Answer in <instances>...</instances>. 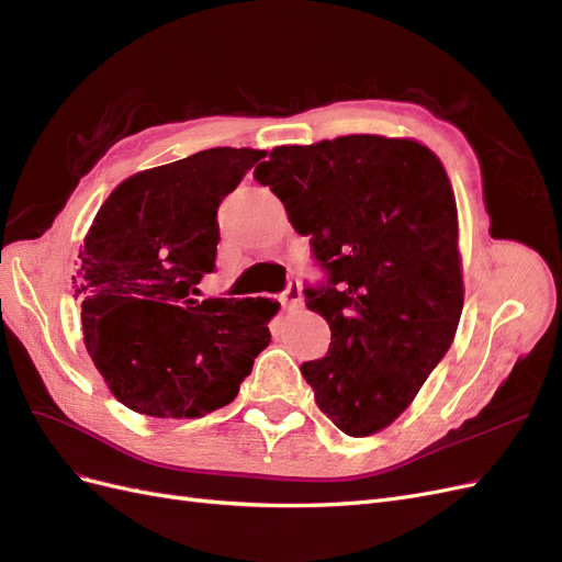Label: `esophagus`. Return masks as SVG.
I'll list each match as a JSON object with an SVG mask.
<instances>
[{
  "label": "esophagus",
  "instance_id": "34e87169",
  "mask_svg": "<svg viewBox=\"0 0 562 562\" xmlns=\"http://www.w3.org/2000/svg\"><path fill=\"white\" fill-rule=\"evenodd\" d=\"M281 304H283V310H288V312L297 310L300 304H302V291H300V285H288V291L281 295Z\"/></svg>",
  "mask_w": 562,
  "mask_h": 562
}]
</instances>
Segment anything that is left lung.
Listing matches in <instances>:
<instances>
[{"label":"left lung","instance_id":"left-lung-1","mask_svg":"<svg viewBox=\"0 0 562 562\" xmlns=\"http://www.w3.org/2000/svg\"><path fill=\"white\" fill-rule=\"evenodd\" d=\"M255 178L328 269V285L304 291L333 333L328 353L300 368L318 407L353 438L386 429L450 349L464 307L443 164L413 138L361 133L274 147Z\"/></svg>","mask_w":562,"mask_h":562}]
</instances>
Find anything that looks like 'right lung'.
<instances>
[{"instance_id":"1","label":"right lung","mask_w":562,"mask_h":562,"mask_svg":"<svg viewBox=\"0 0 562 562\" xmlns=\"http://www.w3.org/2000/svg\"><path fill=\"white\" fill-rule=\"evenodd\" d=\"M262 157V149L213 147L133 173L83 236L72 277L83 345L131 411L209 415L236 398L269 345L279 302L194 297L215 267L220 201Z\"/></svg>"}]
</instances>
